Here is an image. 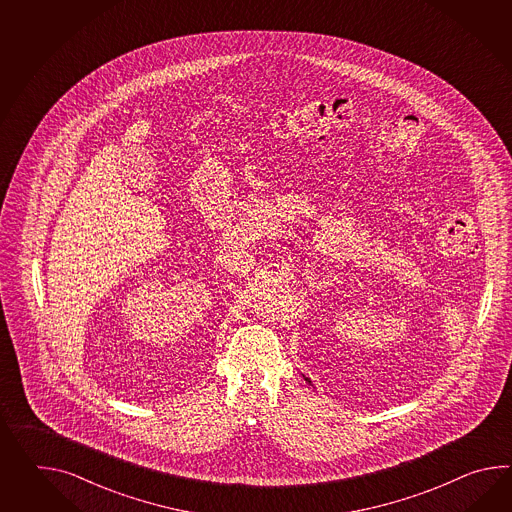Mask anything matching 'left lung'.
I'll return each instance as SVG.
<instances>
[{
  "instance_id": "left-lung-1",
  "label": "left lung",
  "mask_w": 512,
  "mask_h": 512,
  "mask_svg": "<svg viewBox=\"0 0 512 512\" xmlns=\"http://www.w3.org/2000/svg\"><path fill=\"white\" fill-rule=\"evenodd\" d=\"M303 379H305V381H307V383H309V385H312L311 379H309V377H305V375H303Z\"/></svg>"
}]
</instances>
